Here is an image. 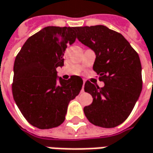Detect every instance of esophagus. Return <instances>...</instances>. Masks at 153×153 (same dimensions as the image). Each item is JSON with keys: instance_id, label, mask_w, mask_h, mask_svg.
I'll use <instances>...</instances> for the list:
<instances>
[{"instance_id": "obj_1", "label": "esophagus", "mask_w": 153, "mask_h": 153, "mask_svg": "<svg viewBox=\"0 0 153 153\" xmlns=\"http://www.w3.org/2000/svg\"><path fill=\"white\" fill-rule=\"evenodd\" d=\"M85 82H86V80H83V85H82V92H83L84 91V85H85Z\"/></svg>"}]
</instances>
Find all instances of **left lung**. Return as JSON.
Masks as SVG:
<instances>
[{"label": "left lung", "instance_id": "1", "mask_svg": "<svg viewBox=\"0 0 153 153\" xmlns=\"http://www.w3.org/2000/svg\"><path fill=\"white\" fill-rule=\"evenodd\" d=\"M76 37L96 54L93 69L104 87L87 81L84 90L93 103L84 108L89 122L113 128L129 117L142 89L139 55L124 36L103 25L76 27Z\"/></svg>", "mask_w": 153, "mask_h": 153}]
</instances>
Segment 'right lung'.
Instances as JSON below:
<instances>
[{"label": "right lung", "mask_w": 153, "mask_h": 153, "mask_svg": "<svg viewBox=\"0 0 153 153\" xmlns=\"http://www.w3.org/2000/svg\"><path fill=\"white\" fill-rule=\"evenodd\" d=\"M75 28L46 27L29 37L16 56L13 98L27 122L39 129L61 125L70 101L82 87L77 76L57 80L56 68L64 65L65 49L76 39Z\"/></svg>", "instance_id": "obj_1"}]
</instances>
